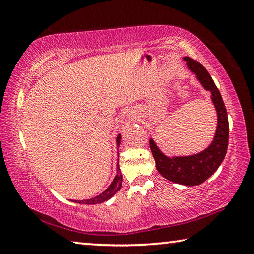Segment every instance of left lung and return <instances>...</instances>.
<instances>
[{
    "label": "left lung",
    "mask_w": 254,
    "mask_h": 254,
    "mask_svg": "<svg viewBox=\"0 0 254 254\" xmlns=\"http://www.w3.org/2000/svg\"><path fill=\"white\" fill-rule=\"evenodd\" d=\"M184 60L188 69L194 72L203 87L212 94V102L217 113V127L214 139L204 151L182 157H168L163 154L152 139H150L149 143L159 174L173 183L195 186L207 180L224 160L229 144V120L221 93L208 71L194 59L184 57Z\"/></svg>",
    "instance_id": "1"
}]
</instances>
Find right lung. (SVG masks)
Masks as SVG:
<instances>
[{
	"label": "right lung",
	"instance_id": "right-lung-1",
	"mask_svg": "<svg viewBox=\"0 0 254 254\" xmlns=\"http://www.w3.org/2000/svg\"><path fill=\"white\" fill-rule=\"evenodd\" d=\"M120 143H121V134H119L117 137V147H120ZM119 154V153H118ZM122 186V175H121V170H120L119 167V161H118V166H117V176H115L113 182L111 183V185L107 187L102 194L97 195L93 198L89 199H85V200H75V203H79V204H85V205H95V204H101L104 203V201L109 200L112 196H113L115 192H118V190Z\"/></svg>",
	"mask_w": 254,
	"mask_h": 254
}]
</instances>
